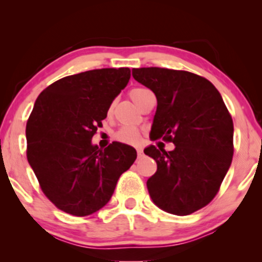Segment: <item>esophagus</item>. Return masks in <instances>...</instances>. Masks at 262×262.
<instances>
[{"label": "esophagus", "mask_w": 262, "mask_h": 262, "mask_svg": "<svg viewBox=\"0 0 262 262\" xmlns=\"http://www.w3.org/2000/svg\"><path fill=\"white\" fill-rule=\"evenodd\" d=\"M137 155H138V157L143 156V149L142 148H137Z\"/></svg>", "instance_id": "obj_1"}]
</instances>
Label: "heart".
I'll return each instance as SVG.
<instances>
[{"label":"heart","mask_w":262,"mask_h":262,"mask_svg":"<svg viewBox=\"0 0 262 262\" xmlns=\"http://www.w3.org/2000/svg\"><path fill=\"white\" fill-rule=\"evenodd\" d=\"M128 95H130L132 101L136 103V106H137L138 108H141L143 103L146 101V99L154 94L150 89L145 87H135L128 92ZM141 132H139L137 128L128 126L121 127L116 134L117 141L126 143V144H137V143L141 141Z\"/></svg>","instance_id":"obj_1"}]
</instances>
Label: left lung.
I'll use <instances>...</instances> for the list:
<instances>
[{"label": "left lung", "mask_w": 262, "mask_h": 262, "mask_svg": "<svg viewBox=\"0 0 262 262\" xmlns=\"http://www.w3.org/2000/svg\"><path fill=\"white\" fill-rule=\"evenodd\" d=\"M151 89L157 108L150 132L175 149L150 145L157 170L146 181L152 202L166 212L187 216L206 206L220 191L234 154V124L220 92L209 80L184 70L132 69Z\"/></svg>", "instance_id": "1"}]
</instances>
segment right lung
<instances>
[{
    "instance_id": "add662e5",
    "label": "right lung",
    "mask_w": 262,
    "mask_h": 262,
    "mask_svg": "<svg viewBox=\"0 0 262 262\" xmlns=\"http://www.w3.org/2000/svg\"><path fill=\"white\" fill-rule=\"evenodd\" d=\"M130 76L128 68L84 71L53 82L35 100L26 125L27 160L42 193L64 212L84 217L105 206L137 157L119 142L103 150L92 144Z\"/></svg>"
}]
</instances>
